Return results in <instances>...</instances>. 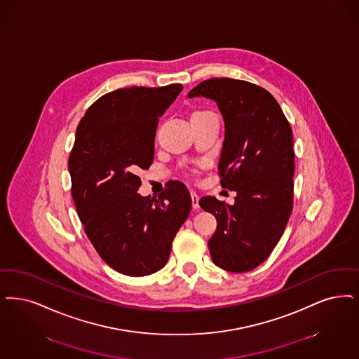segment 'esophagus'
Returning <instances> with one entry per match:
<instances>
[{
  "instance_id": "esophagus-1",
  "label": "esophagus",
  "mask_w": 359,
  "mask_h": 359,
  "mask_svg": "<svg viewBox=\"0 0 359 359\" xmlns=\"http://www.w3.org/2000/svg\"><path fill=\"white\" fill-rule=\"evenodd\" d=\"M191 199H192V208L198 210L199 208V195L196 192H191Z\"/></svg>"
}]
</instances>
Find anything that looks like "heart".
I'll use <instances>...</instances> for the list:
<instances>
[{"label": "heart", "mask_w": 359, "mask_h": 359, "mask_svg": "<svg viewBox=\"0 0 359 359\" xmlns=\"http://www.w3.org/2000/svg\"><path fill=\"white\" fill-rule=\"evenodd\" d=\"M196 114H199V112H196Z\"/></svg>", "instance_id": "1"}]
</instances>
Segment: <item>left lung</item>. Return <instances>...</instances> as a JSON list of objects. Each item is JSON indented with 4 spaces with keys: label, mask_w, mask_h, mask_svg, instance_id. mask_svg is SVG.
I'll return each mask as SVG.
<instances>
[{
    "label": "left lung",
    "mask_w": 359,
    "mask_h": 359,
    "mask_svg": "<svg viewBox=\"0 0 359 359\" xmlns=\"http://www.w3.org/2000/svg\"><path fill=\"white\" fill-rule=\"evenodd\" d=\"M215 101L224 120L219 161L220 184L236 191L235 204L203 196L199 204L215 216L208 242L217 267L251 271L271 254L292 211V130L278 101L262 86L235 79H210L188 97Z\"/></svg>",
    "instance_id": "obj_1"
}]
</instances>
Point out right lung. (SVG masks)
Here are the masks:
<instances>
[{
  "label": "right lung",
  "mask_w": 359,
  "mask_h": 359,
  "mask_svg": "<svg viewBox=\"0 0 359 359\" xmlns=\"http://www.w3.org/2000/svg\"><path fill=\"white\" fill-rule=\"evenodd\" d=\"M182 89H116L86 109L76 130L68 161L76 211L97 254L117 273L145 276L163 269L189 215L191 195L177 180L158 198L137 194V172L154 161L158 117Z\"/></svg>",
  "instance_id": "add662e5"
}]
</instances>
